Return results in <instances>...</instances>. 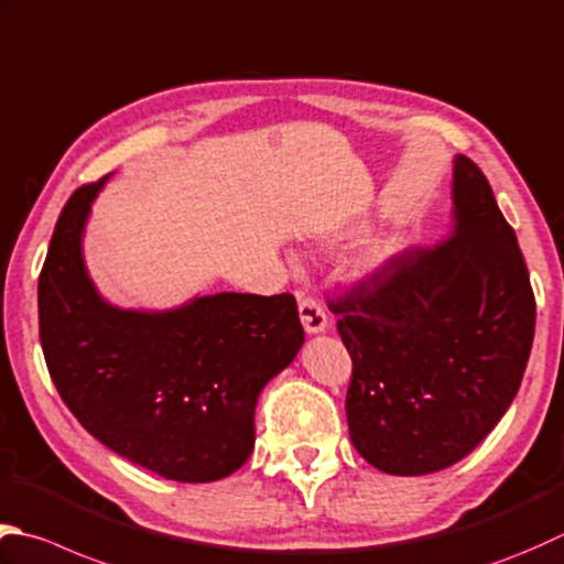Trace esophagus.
<instances>
[{
    "label": "esophagus",
    "instance_id": "esophagus-1",
    "mask_svg": "<svg viewBox=\"0 0 564 564\" xmlns=\"http://www.w3.org/2000/svg\"><path fill=\"white\" fill-rule=\"evenodd\" d=\"M301 301H297V311H301V323L305 327L307 335H323L327 329V315L323 311V305L313 297H305L303 293L297 295Z\"/></svg>",
    "mask_w": 564,
    "mask_h": 564
}]
</instances>
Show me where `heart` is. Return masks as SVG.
Instances as JSON below:
<instances>
[{
  "label": "heart",
  "instance_id": "b5f03b06",
  "mask_svg": "<svg viewBox=\"0 0 564 564\" xmlns=\"http://www.w3.org/2000/svg\"><path fill=\"white\" fill-rule=\"evenodd\" d=\"M403 241L401 239H386L373 245L361 259V275H377L386 271L391 263L401 257Z\"/></svg>",
  "mask_w": 564,
  "mask_h": 564
}]
</instances>
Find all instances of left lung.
<instances>
[{"label": "left lung", "mask_w": 564, "mask_h": 564, "mask_svg": "<svg viewBox=\"0 0 564 564\" xmlns=\"http://www.w3.org/2000/svg\"><path fill=\"white\" fill-rule=\"evenodd\" d=\"M449 239L401 253L339 303L349 437L386 474L452 467L501 421L535 335L523 253L477 163L452 161Z\"/></svg>", "instance_id": "obj_1"}]
</instances>
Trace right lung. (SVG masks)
Returning <instances> with one entry per match:
<instances>
[{"mask_svg":"<svg viewBox=\"0 0 564 564\" xmlns=\"http://www.w3.org/2000/svg\"><path fill=\"white\" fill-rule=\"evenodd\" d=\"M109 178L73 193L41 269L51 379L77 423L117 455L163 479H225L251 457L261 391L305 341L295 297L197 293L165 311L112 305L83 247Z\"/></svg>","mask_w":564,"mask_h":564,"instance_id":"1","label":"right lung"}]
</instances>
